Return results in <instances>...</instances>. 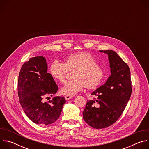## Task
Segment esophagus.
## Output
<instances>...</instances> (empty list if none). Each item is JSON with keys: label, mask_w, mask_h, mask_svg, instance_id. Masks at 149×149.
<instances>
[{"label": "esophagus", "mask_w": 149, "mask_h": 149, "mask_svg": "<svg viewBox=\"0 0 149 149\" xmlns=\"http://www.w3.org/2000/svg\"><path fill=\"white\" fill-rule=\"evenodd\" d=\"M65 100H69L71 99L72 98H73V96H72V95H66V96L65 97Z\"/></svg>", "instance_id": "obj_1"}]
</instances>
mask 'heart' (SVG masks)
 <instances>
[{"instance_id": "1", "label": "heart", "mask_w": 149, "mask_h": 149, "mask_svg": "<svg viewBox=\"0 0 149 149\" xmlns=\"http://www.w3.org/2000/svg\"><path fill=\"white\" fill-rule=\"evenodd\" d=\"M75 70L72 80L67 81L61 88V93L74 95L86 87L88 89L98 87L104 77V71L96 59L87 52L72 54L68 56L65 63L55 60L50 66V73L54 78L61 82L65 80L68 70Z\"/></svg>"}]
</instances>
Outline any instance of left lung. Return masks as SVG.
I'll return each mask as SVG.
<instances>
[{
	"label": "left lung",
	"mask_w": 149,
	"mask_h": 149,
	"mask_svg": "<svg viewBox=\"0 0 149 149\" xmlns=\"http://www.w3.org/2000/svg\"><path fill=\"white\" fill-rule=\"evenodd\" d=\"M100 52L109 55L111 74L104 85L91 93L97 98L87 100L82 113L85 121L97 129L109 127L119 118L132 91L128 65L115 51Z\"/></svg>",
	"instance_id": "8db88e82"
}]
</instances>
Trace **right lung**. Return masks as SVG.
<instances>
[{
	"label": "right lung",
	"instance_id": "obj_1",
	"mask_svg": "<svg viewBox=\"0 0 149 149\" xmlns=\"http://www.w3.org/2000/svg\"><path fill=\"white\" fill-rule=\"evenodd\" d=\"M47 70L46 59L35 56L24 63L19 74L17 91L20 105L28 117L38 124L48 125L55 122L66 102L63 97H55L48 102H44V97H52L58 90Z\"/></svg>",
	"mask_w": 149,
	"mask_h": 149
}]
</instances>
